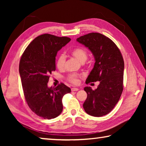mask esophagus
<instances>
[{"instance_id": "esophagus-1", "label": "esophagus", "mask_w": 146, "mask_h": 146, "mask_svg": "<svg viewBox=\"0 0 146 146\" xmlns=\"http://www.w3.org/2000/svg\"><path fill=\"white\" fill-rule=\"evenodd\" d=\"M78 90V88H71V91H76Z\"/></svg>"}]
</instances>
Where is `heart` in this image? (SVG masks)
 <instances>
[{
	"label": "heart",
	"instance_id": "heart-1",
	"mask_svg": "<svg viewBox=\"0 0 146 146\" xmlns=\"http://www.w3.org/2000/svg\"><path fill=\"white\" fill-rule=\"evenodd\" d=\"M71 54L73 56L80 62H84L87 60L88 52L86 49L82 47H78V48H74L71 51ZM66 62V57L63 54H60L58 56L56 60V66L59 70H62L64 67V64ZM81 75L78 73H71L68 76V80L70 82L74 84H77L79 83V79L81 78Z\"/></svg>",
	"mask_w": 146,
	"mask_h": 146
}]
</instances>
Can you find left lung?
Segmentation results:
<instances>
[{"label":"left lung","instance_id":"obj_1","mask_svg":"<svg viewBox=\"0 0 146 146\" xmlns=\"http://www.w3.org/2000/svg\"><path fill=\"white\" fill-rule=\"evenodd\" d=\"M76 41L90 49L95 60L86 83L100 82L95 90L84 88L88 96L83 108L88 115L102 117L111 111L122 95L124 69L122 55L117 45L102 34L90 33Z\"/></svg>","mask_w":146,"mask_h":146}]
</instances>
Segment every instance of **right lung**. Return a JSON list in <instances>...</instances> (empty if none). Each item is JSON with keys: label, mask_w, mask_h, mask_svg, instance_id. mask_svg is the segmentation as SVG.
<instances>
[{"label": "right lung", "mask_w": 146, "mask_h": 146, "mask_svg": "<svg viewBox=\"0 0 146 146\" xmlns=\"http://www.w3.org/2000/svg\"><path fill=\"white\" fill-rule=\"evenodd\" d=\"M71 39L43 34L29 44L21 56L19 73L26 102L36 115L45 119L56 118L62 111L63 96L71 89L63 83L48 88L49 74L55 71L56 53Z\"/></svg>", "instance_id": "right-lung-1"}]
</instances>
